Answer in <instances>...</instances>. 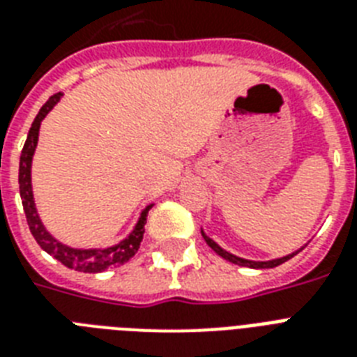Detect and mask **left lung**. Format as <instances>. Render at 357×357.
<instances>
[{
    "mask_svg": "<svg viewBox=\"0 0 357 357\" xmlns=\"http://www.w3.org/2000/svg\"><path fill=\"white\" fill-rule=\"evenodd\" d=\"M202 235H204V238H206V243L209 244V246H211V248L220 255V257H224V259L229 261V263H235V265H241V266H250V268H274V266L282 265V263H285V261L291 259V257H294L298 252L304 250V246H302V248L293 252V254L283 255V257H278V259H272V261H250V259H244V257H237V255L229 254V252H226L224 248H220V246H218L211 237H207V235L204 234V229H202Z\"/></svg>",
    "mask_w": 357,
    "mask_h": 357,
    "instance_id": "1",
    "label": "left lung"
}]
</instances>
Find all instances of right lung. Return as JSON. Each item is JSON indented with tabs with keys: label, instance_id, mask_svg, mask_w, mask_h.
Masks as SVG:
<instances>
[{
	"label": "right lung",
	"instance_id": "right-lung-1",
	"mask_svg": "<svg viewBox=\"0 0 357 357\" xmlns=\"http://www.w3.org/2000/svg\"><path fill=\"white\" fill-rule=\"evenodd\" d=\"M61 92L53 94L47 100L42 109L36 114V119L31 123L29 133H27V140H25L24 150L20 155V172H18V183H20V196H22V206H24L25 218L29 224V229L35 241L40 244V248L53 255L55 259L61 261L64 266L74 268L79 272H103L107 268H114L123 263H128L139 250L140 243H142V235H144V224L148 211L151 209L153 204L144 207V211L140 213L139 220L135 224L133 231L126 238H122L119 244L109 246V248H72L68 244H63L61 241L53 237L42 224L38 213H36L35 198H33V187H31V162H33V155H35L36 142H38V131H40V122L46 119V114L52 111L61 100Z\"/></svg>",
	"mask_w": 357,
	"mask_h": 357
}]
</instances>
